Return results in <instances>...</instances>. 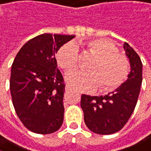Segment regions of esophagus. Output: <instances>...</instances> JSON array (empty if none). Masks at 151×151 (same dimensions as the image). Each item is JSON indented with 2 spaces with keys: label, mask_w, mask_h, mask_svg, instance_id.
I'll use <instances>...</instances> for the list:
<instances>
[{
  "label": "esophagus",
  "mask_w": 151,
  "mask_h": 151,
  "mask_svg": "<svg viewBox=\"0 0 151 151\" xmlns=\"http://www.w3.org/2000/svg\"><path fill=\"white\" fill-rule=\"evenodd\" d=\"M70 91H71V88H70V87H68V86H67V87L65 88V92L69 93V92H70Z\"/></svg>",
  "instance_id": "obj_1"
}]
</instances>
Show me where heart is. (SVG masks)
<instances>
[{"instance_id":"b5f03b06","label":"heart","mask_w":151,"mask_h":151,"mask_svg":"<svg viewBox=\"0 0 151 151\" xmlns=\"http://www.w3.org/2000/svg\"><path fill=\"white\" fill-rule=\"evenodd\" d=\"M88 51L95 55L88 71L72 70L67 73V83L81 91H93L101 86V90L111 91L120 87L129 74L127 58L118 52L116 45L109 40L99 38L86 44ZM58 64L65 70L78 65L79 49L72 42L63 45L57 52Z\"/></svg>"}]
</instances>
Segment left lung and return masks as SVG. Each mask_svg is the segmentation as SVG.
Instances as JSON below:
<instances>
[{"instance_id": "8db88e82", "label": "left lung", "mask_w": 151, "mask_h": 151, "mask_svg": "<svg viewBox=\"0 0 151 151\" xmlns=\"http://www.w3.org/2000/svg\"><path fill=\"white\" fill-rule=\"evenodd\" d=\"M124 49L131 67L125 82L106 96H81L85 124L95 133L106 135L120 131L136 106L142 82V63L127 43Z\"/></svg>"}]
</instances>
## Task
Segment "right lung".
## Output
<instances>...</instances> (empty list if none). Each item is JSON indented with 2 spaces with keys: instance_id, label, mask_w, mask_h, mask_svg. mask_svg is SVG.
<instances>
[{
  "instance_id": "add662e5",
  "label": "right lung",
  "mask_w": 151,
  "mask_h": 151,
  "mask_svg": "<svg viewBox=\"0 0 151 151\" xmlns=\"http://www.w3.org/2000/svg\"><path fill=\"white\" fill-rule=\"evenodd\" d=\"M75 36L42 34L27 41L12 66L9 88L17 115L29 131L49 134L63 122L65 85L55 55Z\"/></svg>"
}]
</instances>
